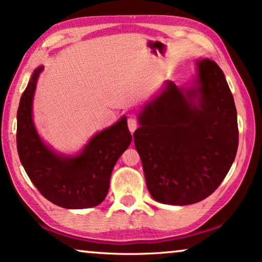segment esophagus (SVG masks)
<instances>
[{"label":"esophagus","mask_w":262,"mask_h":262,"mask_svg":"<svg viewBox=\"0 0 262 262\" xmlns=\"http://www.w3.org/2000/svg\"><path fill=\"white\" fill-rule=\"evenodd\" d=\"M127 125H128V130L131 131V134H134V132L136 131V128L138 127L137 120H136V119L132 118V117L127 119Z\"/></svg>","instance_id":"esophagus-1"}]
</instances>
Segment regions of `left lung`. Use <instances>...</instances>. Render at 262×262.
I'll return each instance as SVG.
<instances>
[{
  "label": "left lung",
  "mask_w": 262,
  "mask_h": 262,
  "mask_svg": "<svg viewBox=\"0 0 262 262\" xmlns=\"http://www.w3.org/2000/svg\"><path fill=\"white\" fill-rule=\"evenodd\" d=\"M138 123L135 147L158 202L202 201L222 184L236 158L235 101L223 71L209 59L198 60V77L188 89L166 81L139 112Z\"/></svg>",
  "instance_id": "left-lung-1"
}]
</instances>
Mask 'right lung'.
I'll use <instances>...</instances> for the list:
<instances>
[{"label":"right lung","mask_w":262,"mask_h":262,"mask_svg":"<svg viewBox=\"0 0 262 262\" xmlns=\"http://www.w3.org/2000/svg\"><path fill=\"white\" fill-rule=\"evenodd\" d=\"M43 66L37 67L20 98L16 148L33 185L54 205L69 209L95 207L110 189L115 162L131 143L126 117L93 136L79 154L54 151L40 139L32 119V101Z\"/></svg>","instance_id":"obj_1"}]
</instances>
